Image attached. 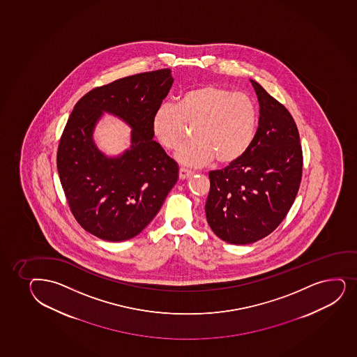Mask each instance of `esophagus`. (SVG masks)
Instances as JSON below:
<instances>
[{"label": "esophagus", "mask_w": 357, "mask_h": 357, "mask_svg": "<svg viewBox=\"0 0 357 357\" xmlns=\"http://www.w3.org/2000/svg\"><path fill=\"white\" fill-rule=\"evenodd\" d=\"M178 175H180L181 180H185V178H188L189 176H192L193 172L188 170V169L181 168Z\"/></svg>", "instance_id": "esophagus-1"}]
</instances>
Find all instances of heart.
Returning <instances> with one entry per match:
<instances>
[{
  "mask_svg": "<svg viewBox=\"0 0 357 357\" xmlns=\"http://www.w3.org/2000/svg\"><path fill=\"white\" fill-rule=\"evenodd\" d=\"M259 111L254 98L225 86H197L181 95L177 105L160 103L152 115L151 131L167 151L176 150L194 126V142L177 151L178 163L201 168L217 157L231 164L241 160L254 142Z\"/></svg>",
  "mask_w": 357,
  "mask_h": 357,
  "instance_id": "heart-1",
  "label": "heart"
}]
</instances>
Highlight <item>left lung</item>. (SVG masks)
<instances>
[{"label":"left lung","mask_w":357,"mask_h":357,"mask_svg":"<svg viewBox=\"0 0 357 357\" xmlns=\"http://www.w3.org/2000/svg\"><path fill=\"white\" fill-rule=\"evenodd\" d=\"M259 105V128L244 156L209 172L207 222L218 237L236 245L271 234L299 190L303 151L289 112L250 79Z\"/></svg>","instance_id":"left-lung-1"}]
</instances>
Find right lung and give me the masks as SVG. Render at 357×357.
<instances>
[{"instance_id":"add662e5","label":"right lung","mask_w":357,"mask_h":357,"mask_svg":"<svg viewBox=\"0 0 357 357\" xmlns=\"http://www.w3.org/2000/svg\"><path fill=\"white\" fill-rule=\"evenodd\" d=\"M172 82L170 69L120 78L84 95L70 114L58 146V174L75 219L103 241L139 234L177 182L176 162L152 140L151 131L152 115ZM105 112L132 128L130 148L116 157L94 143Z\"/></svg>"}]
</instances>
